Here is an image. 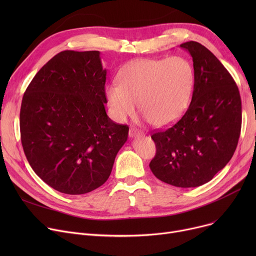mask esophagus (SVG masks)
<instances>
[{
    "instance_id": "1",
    "label": "esophagus",
    "mask_w": 256,
    "mask_h": 256,
    "mask_svg": "<svg viewBox=\"0 0 256 256\" xmlns=\"http://www.w3.org/2000/svg\"><path fill=\"white\" fill-rule=\"evenodd\" d=\"M128 135L130 138H136V137H141L143 136V132L141 130H138L136 128H130Z\"/></svg>"
}]
</instances>
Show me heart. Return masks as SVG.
Wrapping results in <instances>:
<instances>
[{
	"mask_svg": "<svg viewBox=\"0 0 256 256\" xmlns=\"http://www.w3.org/2000/svg\"><path fill=\"white\" fill-rule=\"evenodd\" d=\"M194 86V70L182 57L139 59L119 72V83L106 88L113 117L124 121L139 110L154 126L178 119L186 109Z\"/></svg>",
	"mask_w": 256,
	"mask_h": 256,
	"instance_id": "b5f03b06",
	"label": "heart"
}]
</instances>
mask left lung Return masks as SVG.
Masks as SVG:
<instances>
[{"mask_svg":"<svg viewBox=\"0 0 256 256\" xmlns=\"http://www.w3.org/2000/svg\"><path fill=\"white\" fill-rule=\"evenodd\" d=\"M180 48L193 59L194 90L184 115L169 128L152 134L154 176L180 188L208 182L232 158L242 126V102L234 80L204 46Z\"/></svg>","mask_w":256,"mask_h":256,"instance_id":"obj_1","label":"left lung"}]
</instances>
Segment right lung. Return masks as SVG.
Masks as SVG:
<instances>
[{"instance_id": "1", "label": "right lung", "mask_w": 256, "mask_h": 256, "mask_svg": "<svg viewBox=\"0 0 256 256\" xmlns=\"http://www.w3.org/2000/svg\"><path fill=\"white\" fill-rule=\"evenodd\" d=\"M106 70L98 50H63L44 64L20 106L22 148L52 189L80 195L109 178L128 126L106 113Z\"/></svg>"}]
</instances>
